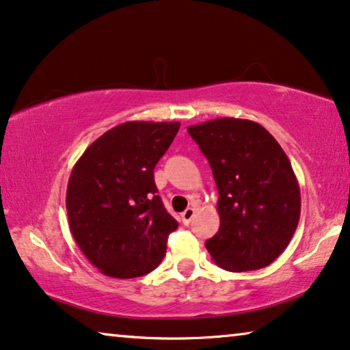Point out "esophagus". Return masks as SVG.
<instances>
[{"label": "esophagus", "instance_id": "34e87169", "mask_svg": "<svg viewBox=\"0 0 350 350\" xmlns=\"http://www.w3.org/2000/svg\"><path fill=\"white\" fill-rule=\"evenodd\" d=\"M195 213L196 211L193 208H187L184 213L180 214V219H182V224L184 225H189L191 222V219L195 217Z\"/></svg>", "mask_w": 350, "mask_h": 350}]
</instances>
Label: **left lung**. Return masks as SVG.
Returning a JSON list of instances; mask_svg holds the SVG:
<instances>
[{
	"instance_id": "1",
	"label": "left lung",
	"mask_w": 350,
	"mask_h": 350,
	"mask_svg": "<svg viewBox=\"0 0 350 350\" xmlns=\"http://www.w3.org/2000/svg\"><path fill=\"white\" fill-rule=\"evenodd\" d=\"M219 190L220 228L206 249L226 271L271 265L298 226L301 195L288 157L257 122L222 117L187 128Z\"/></svg>"
}]
</instances>
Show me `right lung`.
<instances>
[{"mask_svg":"<svg viewBox=\"0 0 350 350\" xmlns=\"http://www.w3.org/2000/svg\"><path fill=\"white\" fill-rule=\"evenodd\" d=\"M179 122H125L93 141L71 171L66 211L72 238L93 267L117 279L154 271L177 228L157 195L154 168Z\"/></svg>","mask_w":350,"mask_h":350,"instance_id":"1","label":"right lung"}]
</instances>
